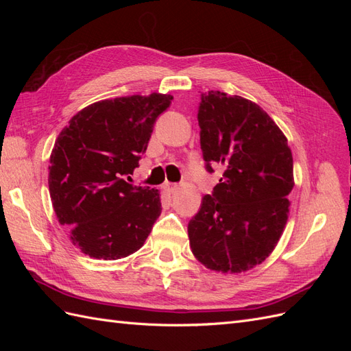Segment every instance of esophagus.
Segmentation results:
<instances>
[{"label": "esophagus", "mask_w": 351, "mask_h": 351, "mask_svg": "<svg viewBox=\"0 0 351 351\" xmlns=\"http://www.w3.org/2000/svg\"><path fill=\"white\" fill-rule=\"evenodd\" d=\"M162 189L165 190V193L173 195V193H176L177 190H178V184H176V183H165V184L162 186Z\"/></svg>", "instance_id": "esophagus-1"}]
</instances>
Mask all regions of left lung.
<instances>
[{
  "mask_svg": "<svg viewBox=\"0 0 351 351\" xmlns=\"http://www.w3.org/2000/svg\"><path fill=\"white\" fill-rule=\"evenodd\" d=\"M197 120L208 171L218 164L224 174L189 222L190 249L208 269L249 271L272 253L289 219L291 149L271 117L239 95L202 93Z\"/></svg>",
  "mask_w": 351,
  "mask_h": 351,
  "instance_id": "1",
  "label": "left lung"
}]
</instances>
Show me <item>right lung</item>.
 <instances>
[{
	"mask_svg": "<svg viewBox=\"0 0 351 351\" xmlns=\"http://www.w3.org/2000/svg\"><path fill=\"white\" fill-rule=\"evenodd\" d=\"M171 95H132L93 102L73 115L49 156L48 186L71 243L95 259L117 261L139 250L161 215L158 189L132 186L156 117Z\"/></svg>",
	"mask_w": 351,
	"mask_h": 351,
	"instance_id": "right-lung-1",
	"label": "right lung"
}]
</instances>
